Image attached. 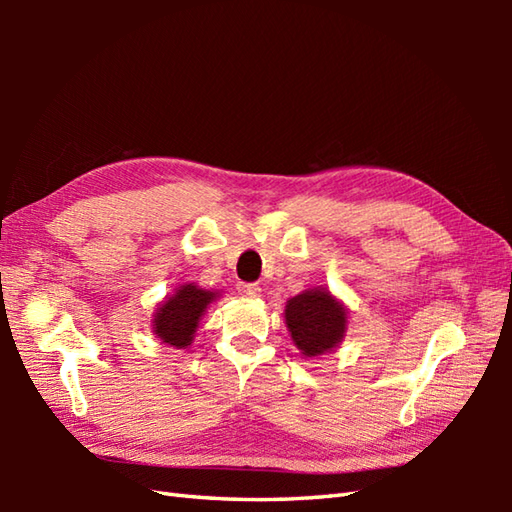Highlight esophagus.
I'll return each instance as SVG.
<instances>
[{"mask_svg": "<svg viewBox=\"0 0 512 512\" xmlns=\"http://www.w3.org/2000/svg\"><path fill=\"white\" fill-rule=\"evenodd\" d=\"M237 290H239V295L248 297V299H257L259 295H262V288H259L257 284H246V281H239Z\"/></svg>", "mask_w": 512, "mask_h": 512, "instance_id": "1", "label": "esophagus"}]
</instances>
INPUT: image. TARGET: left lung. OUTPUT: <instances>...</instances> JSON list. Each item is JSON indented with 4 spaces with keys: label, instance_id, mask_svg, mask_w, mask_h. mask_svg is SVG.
I'll return each instance as SVG.
<instances>
[{
    "label": "left lung",
    "instance_id": "left-lung-1",
    "mask_svg": "<svg viewBox=\"0 0 512 512\" xmlns=\"http://www.w3.org/2000/svg\"><path fill=\"white\" fill-rule=\"evenodd\" d=\"M286 325L306 358L332 352L347 330V310L325 288H312L286 303Z\"/></svg>",
    "mask_w": 512,
    "mask_h": 512
}]
</instances>
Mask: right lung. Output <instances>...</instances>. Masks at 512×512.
<instances>
[{"instance_id":"add662e5","label":"right lung","mask_w":512,"mask_h":512,"mask_svg":"<svg viewBox=\"0 0 512 512\" xmlns=\"http://www.w3.org/2000/svg\"><path fill=\"white\" fill-rule=\"evenodd\" d=\"M217 297H220L217 292L204 290L195 284L178 286L176 292L158 306L154 321H151L154 334L162 343L184 350L191 345L202 314Z\"/></svg>"}]
</instances>
